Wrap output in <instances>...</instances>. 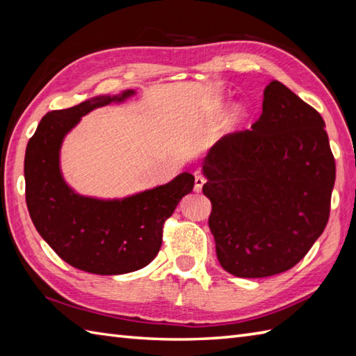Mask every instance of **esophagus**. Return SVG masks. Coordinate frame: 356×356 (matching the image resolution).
<instances>
[{"instance_id": "34e87169", "label": "esophagus", "mask_w": 356, "mask_h": 356, "mask_svg": "<svg viewBox=\"0 0 356 356\" xmlns=\"http://www.w3.org/2000/svg\"><path fill=\"white\" fill-rule=\"evenodd\" d=\"M205 182H207V179L202 176V174H197V176H195V180H194V190L195 191H202V188H203V185H205Z\"/></svg>"}]
</instances>
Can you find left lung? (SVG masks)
<instances>
[{"instance_id": "8db88e82", "label": "left lung", "mask_w": 356, "mask_h": 356, "mask_svg": "<svg viewBox=\"0 0 356 356\" xmlns=\"http://www.w3.org/2000/svg\"><path fill=\"white\" fill-rule=\"evenodd\" d=\"M203 172L217 259L232 275L289 270L326 228L335 159L324 120L282 82L264 88L251 130L216 143Z\"/></svg>"}]
</instances>
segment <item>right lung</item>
<instances>
[{
  "mask_svg": "<svg viewBox=\"0 0 356 356\" xmlns=\"http://www.w3.org/2000/svg\"><path fill=\"white\" fill-rule=\"evenodd\" d=\"M130 95L128 90L49 111L27 143L24 177L30 218L64 261L90 274H128L153 261L162 246L165 220L194 188L190 172L124 200L82 197L65 185L59 171L64 136L88 111Z\"/></svg>",
  "mask_w": 356,
  "mask_h": 356,
  "instance_id": "right-lung-1",
  "label": "right lung"
}]
</instances>
